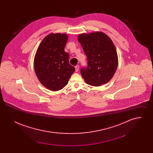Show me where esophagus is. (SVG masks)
Listing matches in <instances>:
<instances>
[{
	"instance_id": "34e87169",
	"label": "esophagus",
	"mask_w": 153,
	"mask_h": 153,
	"mask_svg": "<svg viewBox=\"0 0 153 153\" xmlns=\"http://www.w3.org/2000/svg\"><path fill=\"white\" fill-rule=\"evenodd\" d=\"M79 66H75V71H76V72H77L79 71Z\"/></svg>"
}]
</instances>
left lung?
<instances>
[{"label":"left lung","instance_id":"obj_1","mask_svg":"<svg viewBox=\"0 0 153 153\" xmlns=\"http://www.w3.org/2000/svg\"><path fill=\"white\" fill-rule=\"evenodd\" d=\"M78 41L87 57V68L81 69L85 81L95 87L107 83L118 65L117 50L111 38L102 32L95 31L81 34Z\"/></svg>","mask_w":153,"mask_h":153}]
</instances>
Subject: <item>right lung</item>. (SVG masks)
I'll return each instance as SVG.
<instances>
[{
  "instance_id": "1",
  "label": "right lung",
  "mask_w": 153,
  "mask_h": 153,
  "mask_svg": "<svg viewBox=\"0 0 153 153\" xmlns=\"http://www.w3.org/2000/svg\"><path fill=\"white\" fill-rule=\"evenodd\" d=\"M66 34L51 33L38 46L34 66L36 77L44 87L52 91L65 87L75 71L69 62V54L64 51L68 41Z\"/></svg>"
}]
</instances>
